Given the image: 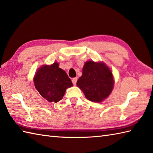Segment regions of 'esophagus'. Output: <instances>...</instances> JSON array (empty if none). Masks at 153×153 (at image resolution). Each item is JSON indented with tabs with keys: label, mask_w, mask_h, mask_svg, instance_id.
Listing matches in <instances>:
<instances>
[{
	"label": "esophagus",
	"mask_w": 153,
	"mask_h": 153,
	"mask_svg": "<svg viewBox=\"0 0 153 153\" xmlns=\"http://www.w3.org/2000/svg\"><path fill=\"white\" fill-rule=\"evenodd\" d=\"M77 81V77H74V78L72 79V83H73L74 85H76V84Z\"/></svg>",
	"instance_id": "obj_1"
}]
</instances>
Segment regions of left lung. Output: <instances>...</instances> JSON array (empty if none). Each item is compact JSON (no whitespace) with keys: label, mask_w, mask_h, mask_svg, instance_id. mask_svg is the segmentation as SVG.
Masks as SVG:
<instances>
[{"label":"left lung","mask_w":153,"mask_h":153,"mask_svg":"<svg viewBox=\"0 0 153 153\" xmlns=\"http://www.w3.org/2000/svg\"><path fill=\"white\" fill-rule=\"evenodd\" d=\"M111 71L103 63L87 62L83 68L82 76L77 85L86 98L94 102H101L109 96L113 88Z\"/></svg>","instance_id":"1"}]
</instances>
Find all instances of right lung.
<instances>
[{"label": "right lung", "mask_w": 153, "mask_h": 153, "mask_svg": "<svg viewBox=\"0 0 153 153\" xmlns=\"http://www.w3.org/2000/svg\"><path fill=\"white\" fill-rule=\"evenodd\" d=\"M34 86L41 96L49 102L60 101L68 88L73 85L65 71L58 67L57 62L39 68L35 75Z\"/></svg>", "instance_id": "obj_1"}]
</instances>
